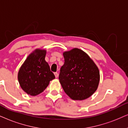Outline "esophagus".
<instances>
[{"mask_svg":"<svg viewBox=\"0 0 128 128\" xmlns=\"http://www.w3.org/2000/svg\"><path fill=\"white\" fill-rule=\"evenodd\" d=\"M54 75H55V76H56V78H57L58 77V72H54Z\"/></svg>","mask_w":128,"mask_h":128,"instance_id":"obj_1","label":"esophagus"}]
</instances>
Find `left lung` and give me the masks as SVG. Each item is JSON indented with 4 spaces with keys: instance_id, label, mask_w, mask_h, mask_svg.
Here are the masks:
<instances>
[{
    "instance_id": "obj_1",
    "label": "left lung",
    "mask_w": 128,
    "mask_h": 128,
    "mask_svg": "<svg viewBox=\"0 0 128 128\" xmlns=\"http://www.w3.org/2000/svg\"><path fill=\"white\" fill-rule=\"evenodd\" d=\"M64 64L59 80L64 91L72 100H83L96 91L100 80L98 67L90 56L78 48L63 53Z\"/></svg>"
}]
</instances>
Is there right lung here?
<instances>
[{
  "label": "right lung",
  "mask_w": 128,
  "mask_h": 128,
  "mask_svg": "<svg viewBox=\"0 0 128 128\" xmlns=\"http://www.w3.org/2000/svg\"><path fill=\"white\" fill-rule=\"evenodd\" d=\"M46 50L36 49L29 55L21 66L18 78L21 88L30 96L44 91L50 82L55 78L50 66L45 60Z\"/></svg>",
  "instance_id": "add662e5"
}]
</instances>
